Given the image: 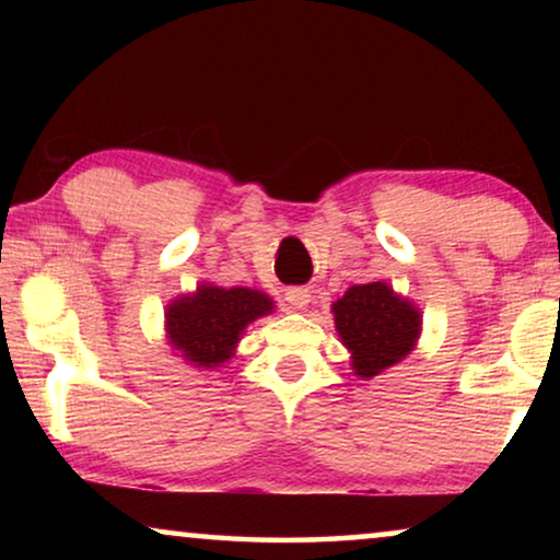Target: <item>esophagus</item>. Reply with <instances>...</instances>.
<instances>
[{"label":"esophagus","instance_id":"1","mask_svg":"<svg viewBox=\"0 0 560 560\" xmlns=\"http://www.w3.org/2000/svg\"><path fill=\"white\" fill-rule=\"evenodd\" d=\"M285 301L290 308H305L311 303V290L308 288H288Z\"/></svg>","mask_w":560,"mask_h":560}]
</instances>
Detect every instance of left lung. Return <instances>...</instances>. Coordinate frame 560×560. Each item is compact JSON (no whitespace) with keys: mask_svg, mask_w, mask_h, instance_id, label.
Returning a JSON list of instances; mask_svg holds the SVG:
<instances>
[{"mask_svg":"<svg viewBox=\"0 0 560 560\" xmlns=\"http://www.w3.org/2000/svg\"><path fill=\"white\" fill-rule=\"evenodd\" d=\"M331 311L341 343L351 351V370L362 380L402 362L420 336V311L387 282L351 285Z\"/></svg>","mask_w":560,"mask_h":560,"instance_id":"obj_1","label":"left lung"}]
</instances>
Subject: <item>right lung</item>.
I'll list each match as a JSON object with an SVG mask.
<instances>
[{
    "label": "right lung",
    "mask_w": 560,
    "mask_h": 560,
    "mask_svg": "<svg viewBox=\"0 0 560 560\" xmlns=\"http://www.w3.org/2000/svg\"><path fill=\"white\" fill-rule=\"evenodd\" d=\"M272 298L252 288H219L211 282L167 305L165 331L173 349L198 370H217L234 357L244 328L270 316Z\"/></svg>",
    "instance_id": "right-lung-1"
}]
</instances>
